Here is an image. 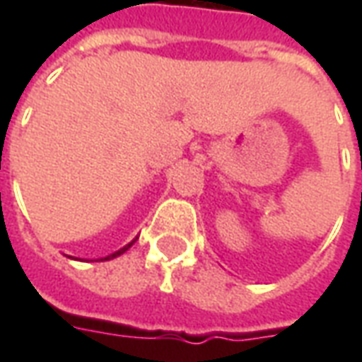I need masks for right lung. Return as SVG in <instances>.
<instances>
[{"instance_id":"right-lung-1","label":"right lung","mask_w":362,"mask_h":362,"mask_svg":"<svg viewBox=\"0 0 362 362\" xmlns=\"http://www.w3.org/2000/svg\"><path fill=\"white\" fill-rule=\"evenodd\" d=\"M135 240H132V243L129 244H126V246H124V248H119L118 252H114V254H110V256H106V258H103V259H112V258H116V256H119V254H124V252L127 250V248H132V244H134Z\"/></svg>"}]
</instances>
